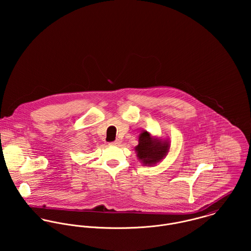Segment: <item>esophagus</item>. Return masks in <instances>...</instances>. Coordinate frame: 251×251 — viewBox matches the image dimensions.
Returning a JSON list of instances; mask_svg holds the SVG:
<instances>
[{"label": "esophagus", "mask_w": 251, "mask_h": 251, "mask_svg": "<svg viewBox=\"0 0 251 251\" xmlns=\"http://www.w3.org/2000/svg\"><path fill=\"white\" fill-rule=\"evenodd\" d=\"M110 144H111L112 146H119V145L121 144V142H120L119 140H116V141H114V142H111Z\"/></svg>", "instance_id": "obj_1"}]
</instances>
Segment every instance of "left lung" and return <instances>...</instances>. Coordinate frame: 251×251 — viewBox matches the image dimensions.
I'll return each mask as SVG.
<instances>
[{"instance_id": "8db88e82", "label": "left lung", "mask_w": 251, "mask_h": 251, "mask_svg": "<svg viewBox=\"0 0 251 251\" xmlns=\"http://www.w3.org/2000/svg\"><path fill=\"white\" fill-rule=\"evenodd\" d=\"M138 159L145 166H152L161 161L170 149L169 139H161L151 136L150 132L143 130L138 138V145L134 148Z\"/></svg>"}]
</instances>
